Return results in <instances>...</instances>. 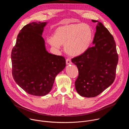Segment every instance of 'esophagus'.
I'll return each mask as SVG.
<instances>
[{
    "label": "esophagus",
    "mask_w": 129,
    "mask_h": 129,
    "mask_svg": "<svg viewBox=\"0 0 129 129\" xmlns=\"http://www.w3.org/2000/svg\"><path fill=\"white\" fill-rule=\"evenodd\" d=\"M66 64L67 65H68V64H71V61H70V59L69 58H67L66 60Z\"/></svg>",
    "instance_id": "obj_1"
}]
</instances>
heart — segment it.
<instances>
[{"mask_svg": "<svg viewBox=\"0 0 129 129\" xmlns=\"http://www.w3.org/2000/svg\"><path fill=\"white\" fill-rule=\"evenodd\" d=\"M93 37V30L89 25L78 23L58 27L54 30V36L47 37L46 40L51 46L58 49L64 44L66 53L75 57L88 49Z\"/></svg>", "mask_w": 129, "mask_h": 129, "instance_id": "heart-1", "label": "heart"}]
</instances>
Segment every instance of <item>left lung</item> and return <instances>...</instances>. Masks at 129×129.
I'll return each instance as SVG.
<instances>
[{
	"label": "left lung",
	"instance_id": "left-lung-1",
	"mask_svg": "<svg viewBox=\"0 0 129 129\" xmlns=\"http://www.w3.org/2000/svg\"><path fill=\"white\" fill-rule=\"evenodd\" d=\"M92 21L97 23L94 46L71 59L79 71L76 89L80 95L86 98L96 96L113 83L118 61L113 36L101 22Z\"/></svg>",
	"mask_w": 129,
	"mask_h": 129
}]
</instances>
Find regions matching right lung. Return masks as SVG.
<instances>
[{
  "instance_id": "1",
  "label": "right lung",
  "mask_w": 129,
  "mask_h": 129,
  "mask_svg": "<svg viewBox=\"0 0 129 129\" xmlns=\"http://www.w3.org/2000/svg\"><path fill=\"white\" fill-rule=\"evenodd\" d=\"M46 24L34 22L23 26L11 53L14 80L26 92L36 96L47 94L55 78L66 66L64 57L46 50L42 37Z\"/></svg>"
}]
</instances>
